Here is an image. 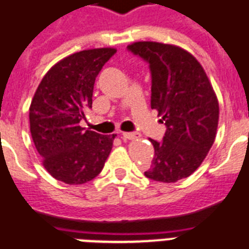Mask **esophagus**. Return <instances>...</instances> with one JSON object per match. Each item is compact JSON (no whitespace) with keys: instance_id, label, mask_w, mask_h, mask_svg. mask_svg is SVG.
Returning <instances> with one entry per match:
<instances>
[{"instance_id":"34e87169","label":"esophagus","mask_w":249,"mask_h":249,"mask_svg":"<svg viewBox=\"0 0 249 249\" xmlns=\"http://www.w3.org/2000/svg\"><path fill=\"white\" fill-rule=\"evenodd\" d=\"M122 136H123V139H126V140H135V139H139L140 133H137V132H123Z\"/></svg>"}]
</instances>
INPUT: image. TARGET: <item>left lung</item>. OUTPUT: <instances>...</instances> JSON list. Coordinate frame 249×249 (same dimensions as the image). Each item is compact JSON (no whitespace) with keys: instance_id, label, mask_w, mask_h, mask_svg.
I'll return each instance as SVG.
<instances>
[{"instance_id":"left-lung-1","label":"left lung","mask_w":249,"mask_h":249,"mask_svg":"<svg viewBox=\"0 0 249 249\" xmlns=\"http://www.w3.org/2000/svg\"><path fill=\"white\" fill-rule=\"evenodd\" d=\"M127 48L150 64L151 108L166 124L162 141L150 139L155 156L145 176L161 182L185 179L215 140L219 103L213 87L200 63L179 46L137 41Z\"/></svg>"}]
</instances>
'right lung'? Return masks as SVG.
<instances>
[{
    "mask_svg": "<svg viewBox=\"0 0 249 249\" xmlns=\"http://www.w3.org/2000/svg\"><path fill=\"white\" fill-rule=\"evenodd\" d=\"M113 48L71 54L50 68L30 106V132L42 165L53 178L79 185L98 176L116 135L84 129L80 121L92 108L94 82Z\"/></svg>",
    "mask_w": 249,
    "mask_h": 249,
    "instance_id": "obj_1",
    "label": "right lung"
}]
</instances>
